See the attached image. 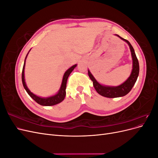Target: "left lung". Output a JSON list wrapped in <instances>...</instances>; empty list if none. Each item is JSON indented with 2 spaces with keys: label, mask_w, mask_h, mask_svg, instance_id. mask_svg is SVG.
<instances>
[{
  "label": "left lung",
  "mask_w": 158,
  "mask_h": 158,
  "mask_svg": "<svg viewBox=\"0 0 158 158\" xmlns=\"http://www.w3.org/2000/svg\"><path fill=\"white\" fill-rule=\"evenodd\" d=\"M118 37H120L121 40L126 41L128 45L130 47L131 55L132 58V70L130 76L125 82L122 84L118 85V86H106L100 84L98 81L95 80L94 77V76L90 73V71L88 70V76L93 82L94 87L96 90V92L99 94L102 95L103 97H106L109 98H119L125 96L127 94L130 92V91L132 89L134 85L136 83V81L138 78V74H139V63L137 57L136 56L135 50H134L132 46L130 44L128 40L123 39V37H120L118 35H117Z\"/></svg>",
  "instance_id": "8db88e82"
}]
</instances>
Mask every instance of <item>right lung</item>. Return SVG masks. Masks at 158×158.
I'll use <instances>...</instances> for the list:
<instances>
[{"instance_id":"add662e5","label":"right lung","mask_w":158,"mask_h":158,"mask_svg":"<svg viewBox=\"0 0 158 158\" xmlns=\"http://www.w3.org/2000/svg\"><path fill=\"white\" fill-rule=\"evenodd\" d=\"M29 53V52H28ZM27 54L25 61H24V64H23V69H22V84L23 87H24L25 89L26 90L27 93L29 94L30 96L37 103H39L41 106H55V105L58 104L60 103L61 102H63L66 95V82H67V80L69 75L70 73L73 72V70L74 69L77 64H74L73 66H71L70 69H69L67 70L65 72V73L64 74L63 78V81H62V84L60 85V89L56 94L52 95V96L48 97V98H41L39 96H37L36 95L33 94L32 92H30V90L27 88V85L25 82V79H24V69H25V64H26V57L28 55Z\"/></svg>"}]
</instances>
